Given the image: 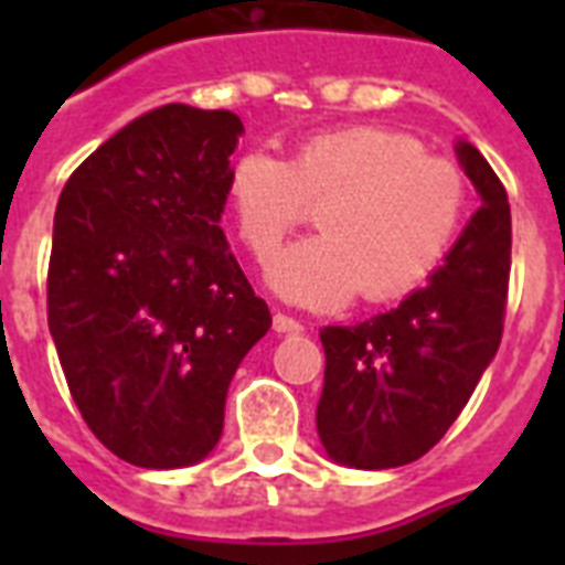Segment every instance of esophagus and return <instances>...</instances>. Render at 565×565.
Segmentation results:
<instances>
[{
    "instance_id": "1",
    "label": "esophagus",
    "mask_w": 565,
    "mask_h": 565,
    "mask_svg": "<svg viewBox=\"0 0 565 565\" xmlns=\"http://www.w3.org/2000/svg\"><path fill=\"white\" fill-rule=\"evenodd\" d=\"M273 328L278 331V334H299L305 326H301L299 319L287 317V313H281V310H278V313L273 317Z\"/></svg>"
}]
</instances>
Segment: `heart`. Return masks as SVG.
I'll return each mask as SVG.
<instances>
[{
	"label": "heart",
	"instance_id": "1",
	"mask_svg": "<svg viewBox=\"0 0 565 565\" xmlns=\"http://www.w3.org/2000/svg\"><path fill=\"white\" fill-rule=\"evenodd\" d=\"M225 202L248 255L264 264L319 204L317 237L269 260L266 281L281 299L337 310L363 292L395 301L437 273L469 207L463 170L425 152L413 135L384 126L313 131L290 161L246 149L228 167Z\"/></svg>",
	"mask_w": 565,
	"mask_h": 565
}]
</instances>
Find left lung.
I'll return each mask as SVG.
<instances>
[{
  "instance_id": "obj_1",
  "label": "left lung",
  "mask_w": 565,
  "mask_h": 565,
  "mask_svg": "<svg viewBox=\"0 0 565 565\" xmlns=\"http://www.w3.org/2000/svg\"><path fill=\"white\" fill-rule=\"evenodd\" d=\"M455 149L481 207L446 264L398 308L319 331L326 386L317 430L337 463L393 469L419 460L499 352L510 281L508 193L472 143Z\"/></svg>"
}]
</instances>
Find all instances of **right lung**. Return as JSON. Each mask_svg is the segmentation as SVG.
<instances>
[{
    "mask_svg": "<svg viewBox=\"0 0 565 565\" xmlns=\"http://www.w3.org/2000/svg\"><path fill=\"white\" fill-rule=\"evenodd\" d=\"M243 122L154 108L105 140L57 199L46 308L66 386L119 460L211 455L239 361L273 326L220 220Z\"/></svg>",
    "mask_w": 565,
    "mask_h": 565,
    "instance_id": "right-lung-1",
    "label": "right lung"
}]
</instances>
